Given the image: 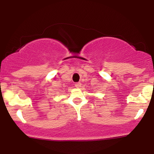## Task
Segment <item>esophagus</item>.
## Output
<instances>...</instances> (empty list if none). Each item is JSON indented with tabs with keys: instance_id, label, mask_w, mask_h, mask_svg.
Here are the masks:
<instances>
[{
	"instance_id": "1",
	"label": "esophagus",
	"mask_w": 154,
	"mask_h": 154,
	"mask_svg": "<svg viewBox=\"0 0 154 154\" xmlns=\"http://www.w3.org/2000/svg\"><path fill=\"white\" fill-rule=\"evenodd\" d=\"M81 85H81L80 82H77V83H75V87L77 88H79L81 87Z\"/></svg>"
}]
</instances>
